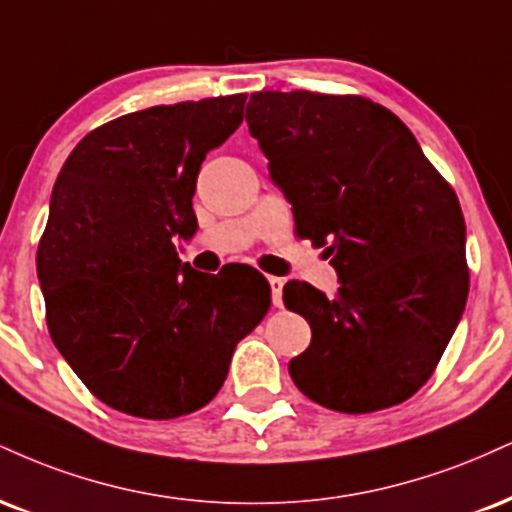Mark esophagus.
<instances>
[{
  "label": "esophagus",
  "instance_id": "34e87169",
  "mask_svg": "<svg viewBox=\"0 0 512 512\" xmlns=\"http://www.w3.org/2000/svg\"><path fill=\"white\" fill-rule=\"evenodd\" d=\"M283 283H286V279H283V276H269V288H272V303L276 307H281Z\"/></svg>",
  "mask_w": 512,
  "mask_h": 512
}]
</instances>
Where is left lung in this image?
I'll list each match as a JSON object with an SVG mask.
<instances>
[{"label":"left lung","instance_id":"obj_1","mask_svg":"<svg viewBox=\"0 0 512 512\" xmlns=\"http://www.w3.org/2000/svg\"><path fill=\"white\" fill-rule=\"evenodd\" d=\"M245 121L295 231L329 245L341 283L336 298L305 281L283 286V305L312 329L291 379L350 415L403 403L432 377L470 291L453 188L410 128L365 97L255 92Z\"/></svg>","mask_w":512,"mask_h":512}]
</instances>
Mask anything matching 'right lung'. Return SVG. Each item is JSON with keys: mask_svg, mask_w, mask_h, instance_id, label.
Wrapping results in <instances>:
<instances>
[{"mask_svg": "<svg viewBox=\"0 0 512 512\" xmlns=\"http://www.w3.org/2000/svg\"><path fill=\"white\" fill-rule=\"evenodd\" d=\"M243 107L245 95H229L119 116L61 166L38 248L47 326L109 408L145 420L200 410L267 315L272 291L257 269L195 272L176 252L197 231L200 166Z\"/></svg>", "mask_w": 512, "mask_h": 512, "instance_id": "right-lung-1", "label": "right lung"}]
</instances>
